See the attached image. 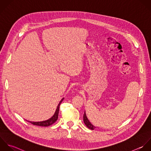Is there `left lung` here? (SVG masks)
<instances>
[{
  "label": "left lung",
  "instance_id": "obj_1",
  "mask_svg": "<svg viewBox=\"0 0 151 151\" xmlns=\"http://www.w3.org/2000/svg\"><path fill=\"white\" fill-rule=\"evenodd\" d=\"M83 121H84V123L85 124V125L90 129L91 130H93L94 129H95V127H94L90 122L88 120V119L87 118V116H86V113L85 112L84 113V115H83Z\"/></svg>",
  "mask_w": 151,
  "mask_h": 151
}]
</instances>
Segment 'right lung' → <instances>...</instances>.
Returning <instances> with one entry per match:
<instances>
[{
  "mask_svg": "<svg viewBox=\"0 0 151 151\" xmlns=\"http://www.w3.org/2000/svg\"><path fill=\"white\" fill-rule=\"evenodd\" d=\"M63 99L64 98H63L60 101L54 115L51 118H50L49 119H48L47 121H42V122H30V121H29V122L31 123L33 125H37V126H40V127H48V126H50V125H52L53 124H54L58 120V114H59V106H60V105L61 102L63 101Z\"/></svg>",
  "mask_w": 151,
  "mask_h": 151,
  "instance_id": "obj_1",
  "label": "right lung"
}]
</instances>
